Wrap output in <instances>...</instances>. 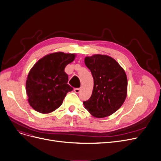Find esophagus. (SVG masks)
<instances>
[{"label": "esophagus", "mask_w": 161, "mask_h": 161, "mask_svg": "<svg viewBox=\"0 0 161 161\" xmlns=\"http://www.w3.org/2000/svg\"><path fill=\"white\" fill-rule=\"evenodd\" d=\"M81 91V89L80 88H75L74 89V92L76 93H79Z\"/></svg>", "instance_id": "1"}]
</instances>
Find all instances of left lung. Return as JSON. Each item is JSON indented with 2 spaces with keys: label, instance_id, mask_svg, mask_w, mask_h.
Listing matches in <instances>:
<instances>
[{
  "label": "left lung",
  "instance_id": "8db88e82",
  "mask_svg": "<svg viewBox=\"0 0 161 161\" xmlns=\"http://www.w3.org/2000/svg\"><path fill=\"white\" fill-rule=\"evenodd\" d=\"M85 64L94 80L92 96L83 101L85 108L96 118L110 116L126 98L128 80L124 69L113 58L101 54L86 57Z\"/></svg>",
  "mask_w": 161,
  "mask_h": 161
}]
</instances>
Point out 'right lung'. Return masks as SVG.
<instances>
[{
    "instance_id": "add662e5",
    "label": "right lung",
    "mask_w": 161,
    "mask_h": 161,
    "mask_svg": "<svg viewBox=\"0 0 161 161\" xmlns=\"http://www.w3.org/2000/svg\"><path fill=\"white\" fill-rule=\"evenodd\" d=\"M75 57L74 54L52 53L33 66L27 78L26 93L34 110L46 114L61 106L67 93L73 90L68 84L64 68Z\"/></svg>"
}]
</instances>
